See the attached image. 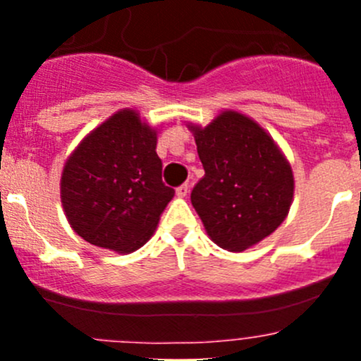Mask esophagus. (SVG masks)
<instances>
[{
    "mask_svg": "<svg viewBox=\"0 0 361 361\" xmlns=\"http://www.w3.org/2000/svg\"><path fill=\"white\" fill-rule=\"evenodd\" d=\"M176 195H178V197H187V195H188V185L187 183L180 185V187L176 188Z\"/></svg>",
    "mask_w": 361,
    "mask_h": 361,
    "instance_id": "obj_1",
    "label": "esophagus"
}]
</instances>
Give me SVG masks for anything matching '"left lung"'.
I'll return each mask as SVG.
<instances>
[{"instance_id": "obj_1", "label": "left lung", "mask_w": 361, "mask_h": 361, "mask_svg": "<svg viewBox=\"0 0 361 361\" xmlns=\"http://www.w3.org/2000/svg\"><path fill=\"white\" fill-rule=\"evenodd\" d=\"M188 129L206 173L190 201L207 235L228 251L258 245L288 216L295 188L288 159L245 113L225 110Z\"/></svg>"}]
</instances>
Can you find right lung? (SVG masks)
I'll return each instance as SVG.
<instances>
[{
	"label": "right lung",
	"instance_id": "right-lung-1",
	"mask_svg": "<svg viewBox=\"0 0 361 361\" xmlns=\"http://www.w3.org/2000/svg\"><path fill=\"white\" fill-rule=\"evenodd\" d=\"M157 129L133 108L113 113L66 159L61 202L73 231L116 253L140 250L174 197L162 183Z\"/></svg>",
	"mask_w": 361,
	"mask_h": 361
}]
</instances>
